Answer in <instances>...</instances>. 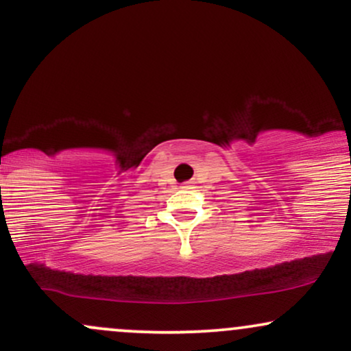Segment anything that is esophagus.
I'll use <instances>...</instances> for the list:
<instances>
[{"instance_id": "34e87169", "label": "esophagus", "mask_w": 351, "mask_h": 351, "mask_svg": "<svg viewBox=\"0 0 351 351\" xmlns=\"http://www.w3.org/2000/svg\"><path fill=\"white\" fill-rule=\"evenodd\" d=\"M191 181H186V183H183V188H191Z\"/></svg>"}]
</instances>
